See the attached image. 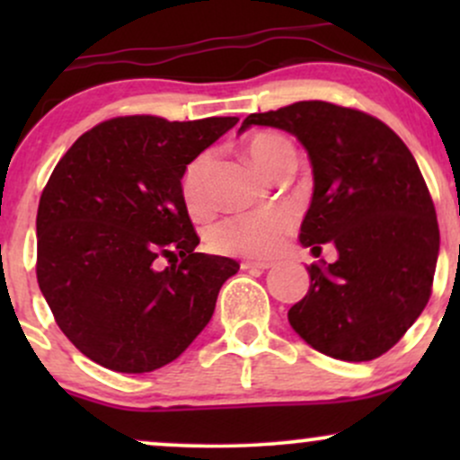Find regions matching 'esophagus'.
<instances>
[{"instance_id":"esophagus-1","label":"esophagus","mask_w":460,"mask_h":460,"mask_svg":"<svg viewBox=\"0 0 460 460\" xmlns=\"http://www.w3.org/2000/svg\"><path fill=\"white\" fill-rule=\"evenodd\" d=\"M240 266H242V270L261 272V270H268V268H270L272 263H270V261H242Z\"/></svg>"}]
</instances>
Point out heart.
Returning <instances> with one entry per match:
<instances>
[{"label":"heart","mask_w":460,"mask_h":460,"mask_svg":"<svg viewBox=\"0 0 460 460\" xmlns=\"http://www.w3.org/2000/svg\"><path fill=\"white\" fill-rule=\"evenodd\" d=\"M246 153L261 171L274 172V168L294 153L292 142L277 131H261L246 142ZM209 155H199L183 171L179 190L181 200L192 216H203L209 209L208 190ZM294 226V212L289 208H266L240 212L216 223L208 231V244L216 252L240 257H268L281 246L285 235Z\"/></svg>","instance_id":"heart-1"}]
</instances>
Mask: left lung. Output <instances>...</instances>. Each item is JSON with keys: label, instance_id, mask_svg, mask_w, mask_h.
<instances>
[{"label": "left lung", "instance_id": "obj_1", "mask_svg": "<svg viewBox=\"0 0 460 460\" xmlns=\"http://www.w3.org/2000/svg\"><path fill=\"white\" fill-rule=\"evenodd\" d=\"M251 125L296 136L314 168L300 244L337 248L307 268L309 292L288 311L311 348L372 361L400 341L430 298L439 225L415 157L383 120L326 102L251 114Z\"/></svg>", "mask_w": 460, "mask_h": 460}]
</instances>
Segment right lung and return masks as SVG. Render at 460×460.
I'll return each instance as SVG.
<instances>
[{
  "instance_id": "obj_1",
  "label": "right lung",
  "mask_w": 460,
  "mask_h": 460,
  "mask_svg": "<svg viewBox=\"0 0 460 460\" xmlns=\"http://www.w3.org/2000/svg\"><path fill=\"white\" fill-rule=\"evenodd\" d=\"M235 116H119L73 142L40 194L36 279L60 331L99 366L142 374L175 361L240 270L197 252L183 171ZM166 269L156 266L161 257Z\"/></svg>"
}]
</instances>
